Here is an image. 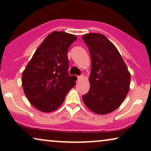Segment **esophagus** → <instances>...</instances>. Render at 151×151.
Wrapping results in <instances>:
<instances>
[{
	"label": "esophagus",
	"instance_id": "esophagus-1",
	"mask_svg": "<svg viewBox=\"0 0 151 151\" xmlns=\"http://www.w3.org/2000/svg\"><path fill=\"white\" fill-rule=\"evenodd\" d=\"M83 78H84V76H83V75H81V76H79V77H77L78 81H80V80H81V79H82Z\"/></svg>",
	"mask_w": 151,
	"mask_h": 151
}]
</instances>
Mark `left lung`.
Masks as SVG:
<instances>
[{
    "mask_svg": "<svg viewBox=\"0 0 151 151\" xmlns=\"http://www.w3.org/2000/svg\"><path fill=\"white\" fill-rule=\"evenodd\" d=\"M91 59L89 91L82 96L93 113L107 114L123 103L129 91L131 74L117 48L100 33L82 36Z\"/></svg>",
    "mask_w": 151,
    "mask_h": 151,
    "instance_id": "8db88e82",
    "label": "left lung"
}]
</instances>
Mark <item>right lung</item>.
I'll return each instance as SVG.
<instances>
[{"mask_svg":"<svg viewBox=\"0 0 151 151\" xmlns=\"http://www.w3.org/2000/svg\"><path fill=\"white\" fill-rule=\"evenodd\" d=\"M77 37L62 31H54L38 47L25 70L22 84L27 99L45 113L62 104L67 92L75 86L77 78L68 73L67 52Z\"/></svg>","mask_w":151,"mask_h":151,"instance_id":"right-lung-1","label":"right lung"}]
</instances>
